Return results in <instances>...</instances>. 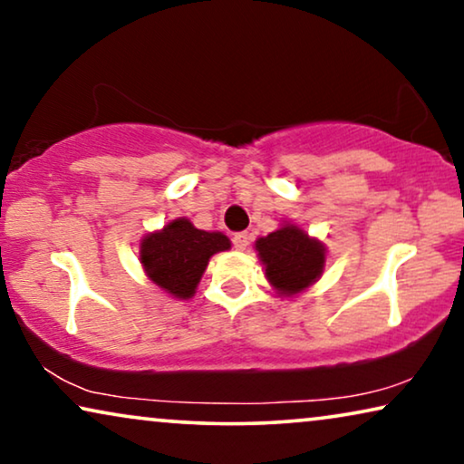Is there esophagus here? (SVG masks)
Returning <instances> with one entry per match:
<instances>
[{
  "label": "esophagus",
  "mask_w": 464,
  "mask_h": 464,
  "mask_svg": "<svg viewBox=\"0 0 464 464\" xmlns=\"http://www.w3.org/2000/svg\"><path fill=\"white\" fill-rule=\"evenodd\" d=\"M249 243H251V237H249V232H237L232 237V245L237 246L238 251H245L246 246H249Z\"/></svg>",
  "instance_id": "obj_1"
}]
</instances>
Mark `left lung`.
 Listing matches in <instances>:
<instances>
[{
  "instance_id": "obj_1",
  "label": "left lung",
  "mask_w": 464,
  "mask_h": 464,
  "mask_svg": "<svg viewBox=\"0 0 464 464\" xmlns=\"http://www.w3.org/2000/svg\"><path fill=\"white\" fill-rule=\"evenodd\" d=\"M256 249L266 266V276L285 295L300 294L321 276L325 249L300 227L285 226L259 238Z\"/></svg>"
}]
</instances>
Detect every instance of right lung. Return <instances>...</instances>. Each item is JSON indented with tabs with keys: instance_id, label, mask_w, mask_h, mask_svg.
Here are the masks:
<instances>
[{
	"instance_id": "1",
	"label": "right lung",
	"mask_w": 464,
	"mask_h": 464,
	"mask_svg": "<svg viewBox=\"0 0 464 464\" xmlns=\"http://www.w3.org/2000/svg\"><path fill=\"white\" fill-rule=\"evenodd\" d=\"M226 249H230V240L221 232H205L188 219H175L162 232L143 238L141 264L158 287L188 300L207 270L208 257Z\"/></svg>"
}]
</instances>
